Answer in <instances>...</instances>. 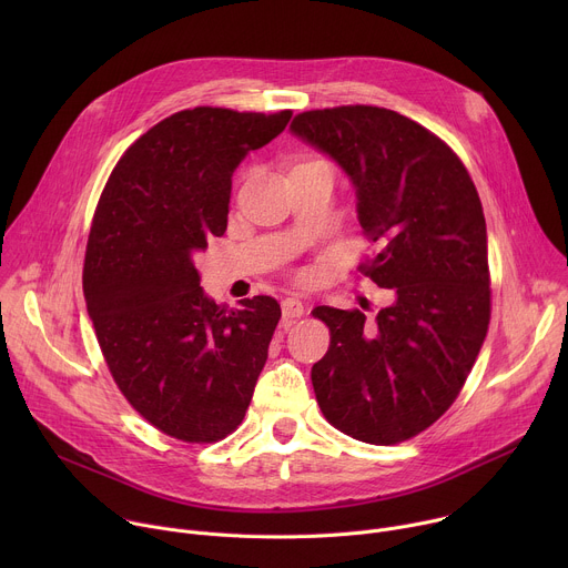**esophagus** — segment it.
<instances>
[{"label":"esophagus","instance_id":"34e87169","mask_svg":"<svg viewBox=\"0 0 568 568\" xmlns=\"http://www.w3.org/2000/svg\"><path fill=\"white\" fill-rule=\"evenodd\" d=\"M281 310H283V316L287 321H292V318H296V316H301L305 312V305L296 296H287V298L281 301Z\"/></svg>","mask_w":568,"mask_h":568}]
</instances>
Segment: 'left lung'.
<instances>
[{"mask_svg":"<svg viewBox=\"0 0 568 568\" xmlns=\"http://www.w3.org/2000/svg\"><path fill=\"white\" fill-rule=\"evenodd\" d=\"M290 130L348 175L357 220L382 247L359 270L395 294L373 323L359 310L314 307L331 328V348L312 366L316 402L357 440L402 443L449 409L488 335L478 193L447 143L393 110H312Z\"/></svg>","mask_w":568,"mask_h":568,"instance_id":"left-lung-1","label":"left lung"}]
</instances>
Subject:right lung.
<instances>
[{
	"label": "right lung",
	"mask_w": 568,
	"mask_h": 568,
	"mask_svg": "<svg viewBox=\"0 0 568 568\" xmlns=\"http://www.w3.org/2000/svg\"><path fill=\"white\" fill-rule=\"evenodd\" d=\"M290 119V110L178 112L125 150L101 195L83 270L88 314L121 393L173 438L229 436L267 362L278 301L217 305L193 258L226 229L240 161Z\"/></svg>",
	"instance_id": "add662e5"
}]
</instances>
